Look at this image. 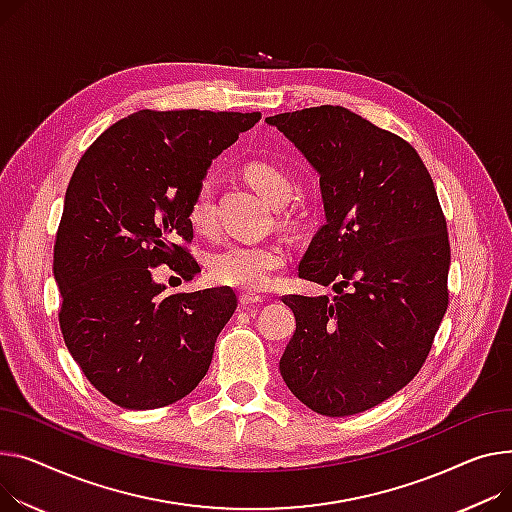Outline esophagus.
Here are the masks:
<instances>
[{
    "instance_id": "obj_1",
    "label": "esophagus",
    "mask_w": 512,
    "mask_h": 512,
    "mask_svg": "<svg viewBox=\"0 0 512 512\" xmlns=\"http://www.w3.org/2000/svg\"><path fill=\"white\" fill-rule=\"evenodd\" d=\"M241 306L243 309H251V306H257V304H261L263 302V298L261 296H255V294H249V292H245V294H241Z\"/></svg>"
}]
</instances>
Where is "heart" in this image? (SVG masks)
<instances>
[{
    "instance_id": "1",
    "label": "heart",
    "mask_w": 512,
    "mask_h": 512,
    "mask_svg": "<svg viewBox=\"0 0 512 512\" xmlns=\"http://www.w3.org/2000/svg\"><path fill=\"white\" fill-rule=\"evenodd\" d=\"M247 181L271 206H284L294 195V181L286 170L267 160H253L245 166ZM187 220L199 234H210L216 226L212 181L203 179L187 208ZM288 253L276 243H232L216 251L210 261V276L220 286H230L245 292L267 288L278 271L286 265Z\"/></svg>"
}]
</instances>
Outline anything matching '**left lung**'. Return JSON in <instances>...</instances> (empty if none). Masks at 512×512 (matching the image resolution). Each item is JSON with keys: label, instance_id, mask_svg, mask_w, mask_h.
Masks as SVG:
<instances>
[{"label": "left lung", "instance_id": "left-lung-1", "mask_svg": "<svg viewBox=\"0 0 512 512\" xmlns=\"http://www.w3.org/2000/svg\"><path fill=\"white\" fill-rule=\"evenodd\" d=\"M321 175L327 224L298 278L335 296L288 294L296 331L280 360L288 389L329 418L370 410L426 362L449 306L451 245L432 177L399 135L321 105L265 119Z\"/></svg>", "mask_w": 512, "mask_h": 512}]
</instances>
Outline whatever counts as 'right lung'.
<instances>
[{
  "label": "right lung",
  "mask_w": 512,
  "mask_h": 512,
  "mask_svg": "<svg viewBox=\"0 0 512 512\" xmlns=\"http://www.w3.org/2000/svg\"><path fill=\"white\" fill-rule=\"evenodd\" d=\"M261 113L138 111L98 135L65 191L53 247L63 342L90 385L125 410H156L206 377L236 311L228 288L164 294L152 269L199 271L187 245L193 191Z\"/></svg>",
  "instance_id": "add662e5"
}]
</instances>
